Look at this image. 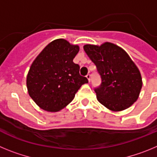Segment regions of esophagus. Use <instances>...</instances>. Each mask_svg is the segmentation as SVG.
<instances>
[{"label":"esophagus","instance_id":"esophagus-1","mask_svg":"<svg viewBox=\"0 0 157 157\" xmlns=\"http://www.w3.org/2000/svg\"><path fill=\"white\" fill-rule=\"evenodd\" d=\"M86 77L87 80H88V82H90V75L88 74L86 76Z\"/></svg>","mask_w":157,"mask_h":157}]
</instances>
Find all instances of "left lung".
I'll list each match as a JSON object with an SVG mask.
<instances>
[{"label": "left lung", "mask_w": 157, "mask_h": 157, "mask_svg": "<svg viewBox=\"0 0 157 157\" xmlns=\"http://www.w3.org/2000/svg\"><path fill=\"white\" fill-rule=\"evenodd\" d=\"M83 48L101 75V84L95 89L98 101L112 112L130 108L139 98L142 78L127 52L109 41Z\"/></svg>", "instance_id": "8db88e82"}]
</instances>
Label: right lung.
Returning <instances> with one entry per match:
<instances>
[{"label": "right lung", "mask_w": 157, "mask_h": 157, "mask_svg": "<svg viewBox=\"0 0 157 157\" xmlns=\"http://www.w3.org/2000/svg\"><path fill=\"white\" fill-rule=\"evenodd\" d=\"M79 46L59 38L48 43L31 63L27 75V88L40 109L56 112L74 99L80 87L88 82L73 62Z\"/></svg>", "instance_id": "right-lung-1"}]
</instances>
